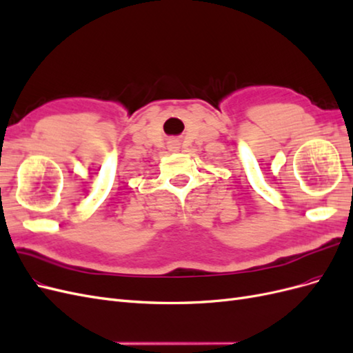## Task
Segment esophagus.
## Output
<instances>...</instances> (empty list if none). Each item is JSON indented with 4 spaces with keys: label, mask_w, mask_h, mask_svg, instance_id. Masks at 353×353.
<instances>
[{
    "label": "esophagus",
    "mask_w": 353,
    "mask_h": 353,
    "mask_svg": "<svg viewBox=\"0 0 353 353\" xmlns=\"http://www.w3.org/2000/svg\"><path fill=\"white\" fill-rule=\"evenodd\" d=\"M168 147H169V150H172V152H176L178 148H179V143L176 141V140H170L169 143H168Z\"/></svg>",
    "instance_id": "esophagus-1"
}]
</instances>
